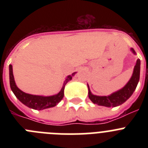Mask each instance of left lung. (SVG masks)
Masks as SVG:
<instances>
[{
    "mask_svg": "<svg viewBox=\"0 0 148 148\" xmlns=\"http://www.w3.org/2000/svg\"><path fill=\"white\" fill-rule=\"evenodd\" d=\"M130 51L134 55H136L135 50L133 48H130ZM140 60L137 59L136 65L133 69V75L127 83L125 84L124 87L119 90L116 92H113L109 95H95L91 92L90 90L88 84V96L89 99L91 100L93 104H97L99 106H104L107 108H115L117 106H119L125 103L129 98L133 95V92L135 91L137 87L138 82H139V77H140Z\"/></svg>",
    "mask_w": 148,
    "mask_h": 148,
    "instance_id": "obj_1",
    "label": "left lung"
}]
</instances>
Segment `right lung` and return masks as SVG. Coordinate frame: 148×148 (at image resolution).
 Returning a JSON list of instances; mask_svg holds the SVG:
<instances>
[{"label": "right lung", "mask_w": 148, "mask_h": 148, "mask_svg": "<svg viewBox=\"0 0 148 148\" xmlns=\"http://www.w3.org/2000/svg\"><path fill=\"white\" fill-rule=\"evenodd\" d=\"M76 72L72 73V75H68L65 79L64 82L63 84V87L59 92L56 95H49V96H44V95H32V94L26 93L17 87L15 82V78L13 75L12 66L10 64V84L12 91L15 94L17 99L23 103L24 105L29 108L38 110H42L47 108H53L56 106L58 103L62 100L64 95V87L66 84L68 82L72 80L73 77L75 75Z\"/></svg>", "instance_id": "obj_1"}]
</instances>
